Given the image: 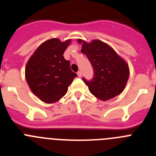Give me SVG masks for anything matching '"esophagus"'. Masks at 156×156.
Returning a JSON list of instances; mask_svg holds the SVG:
<instances>
[{
  "label": "esophagus",
  "instance_id": "34e87169",
  "mask_svg": "<svg viewBox=\"0 0 156 156\" xmlns=\"http://www.w3.org/2000/svg\"><path fill=\"white\" fill-rule=\"evenodd\" d=\"M77 75H78V76H79V77L82 76V72H81V71L77 72Z\"/></svg>",
  "mask_w": 156,
  "mask_h": 156
}]
</instances>
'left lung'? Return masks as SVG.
<instances>
[{"label": "left lung", "instance_id": "obj_1", "mask_svg": "<svg viewBox=\"0 0 156 156\" xmlns=\"http://www.w3.org/2000/svg\"><path fill=\"white\" fill-rule=\"evenodd\" d=\"M82 43L81 52L85 54L94 69L91 80L83 78L89 90L101 101H107L120 94L129 78L127 63L105 43L98 40Z\"/></svg>", "mask_w": 156, "mask_h": 156}]
</instances>
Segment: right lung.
Segmentation results:
<instances>
[{"mask_svg": "<svg viewBox=\"0 0 156 156\" xmlns=\"http://www.w3.org/2000/svg\"><path fill=\"white\" fill-rule=\"evenodd\" d=\"M71 40L52 38L41 44L26 66V80L30 90L44 102H56L64 96L77 76L70 62L63 57Z\"/></svg>", "mask_w": 156, "mask_h": 156, "instance_id": "1", "label": "right lung"}]
</instances>
